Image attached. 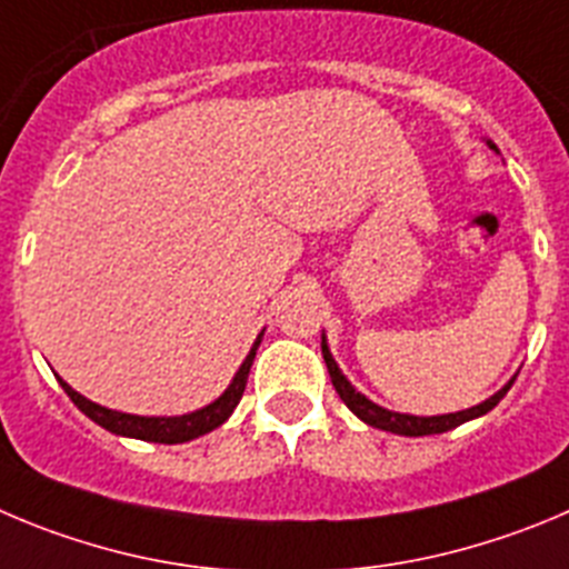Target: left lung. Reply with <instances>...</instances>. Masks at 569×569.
<instances>
[{
  "mask_svg": "<svg viewBox=\"0 0 569 569\" xmlns=\"http://www.w3.org/2000/svg\"><path fill=\"white\" fill-rule=\"evenodd\" d=\"M488 148L491 151L500 153V148L493 146L491 140H486ZM322 359H326L328 365V373H331V381L333 387H337L339 398L345 401V407H348L350 412L357 418H362L368 427H376V429H385V432H392V435H407V438H421V435H440V432H449V429L460 427V423L466 421H475V418L486 416V412H491L493 407L500 405L502 396H506L508 390H511V385L517 381V376H513L511 381H508L502 390L493 392L491 398H486L482 405L477 407H469V410H460V412H446V416H407V412H392L387 410V407H379L376 401H370L368 396H362V392L357 390V387L350 385L348 376L339 370L337 359L331 357V348H328V339L326 333H322Z\"/></svg>",
  "mask_w": 569,
  "mask_h": 569,
  "instance_id": "1",
  "label": "left lung"
}]
</instances>
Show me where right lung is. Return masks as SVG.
Listing matches in <instances>:
<instances>
[{"label":"right lung","instance_id":"add662e5","mask_svg":"<svg viewBox=\"0 0 569 569\" xmlns=\"http://www.w3.org/2000/svg\"><path fill=\"white\" fill-rule=\"evenodd\" d=\"M260 339H263V331L258 333L254 345L249 348L247 359L241 362L238 373L232 376L230 387H227L216 401H210V405L201 407V410L188 412V416H131V412H117V410H109V407H100L94 405V401H89L87 396L72 390L61 376H58V381H61L63 392L72 398V405H76L83 416L92 418L98 427L109 429V432L123 435V438L151 440V443H188V440L221 427V423L232 416V410H236L238 401H241L243 396V387H247V376H249V368H252L254 350H258Z\"/></svg>","mask_w":569,"mask_h":569}]
</instances>
